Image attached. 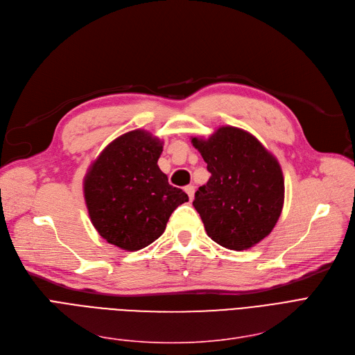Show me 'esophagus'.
Wrapping results in <instances>:
<instances>
[{"mask_svg":"<svg viewBox=\"0 0 355 355\" xmlns=\"http://www.w3.org/2000/svg\"><path fill=\"white\" fill-rule=\"evenodd\" d=\"M184 192H187V193H188L189 199L192 200V199H193V195H195V187H193V184H188V187H187V188H184Z\"/></svg>","mask_w":355,"mask_h":355,"instance_id":"1","label":"esophagus"}]
</instances>
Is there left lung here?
I'll return each instance as SVG.
<instances>
[{"instance_id": "left-lung-1", "label": "left lung", "mask_w": 355, "mask_h": 355, "mask_svg": "<svg viewBox=\"0 0 355 355\" xmlns=\"http://www.w3.org/2000/svg\"><path fill=\"white\" fill-rule=\"evenodd\" d=\"M211 173L193 207L208 237L228 250H247L272 232L282 214L284 179L277 159L252 134L219 127L209 139L192 137Z\"/></svg>"}]
</instances>
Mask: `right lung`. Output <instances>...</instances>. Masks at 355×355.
Masks as SVG:
<instances>
[{"label": "right lung", "instance_id": "obj_1", "mask_svg": "<svg viewBox=\"0 0 355 355\" xmlns=\"http://www.w3.org/2000/svg\"><path fill=\"white\" fill-rule=\"evenodd\" d=\"M163 141L132 130L111 141L88 168L83 195L101 237L127 251L157 240L172 212L189 198L168 184L157 160Z\"/></svg>", "mask_w": 355, "mask_h": 355}]
</instances>
